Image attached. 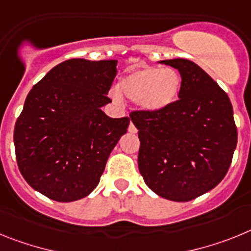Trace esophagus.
<instances>
[{"instance_id": "esophagus-1", "label": "esophagus", "mask_w": 251, "mask_h": 251, "mask_svg": "<svg viewBox=\"0 0 251 251\" xmlns=\"http://www.w3.org/2000/svg\"><path fill=\"white\" fill-rule=\"evenodd\" d=\"M128 132H131V134H136L138 132V128L135 127V125L132 123H130V125H128Z\"/></svg>"}]
</instances>
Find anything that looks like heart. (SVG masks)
Instances as JSON below:
<instances>
[{
    "mask_svg": "<svg viewBox=\"0 0 251 251\" xmlns=\"http://www.w3.org/2000/svg\"><path fill=\"white\" fill-rule=\"evenodd\" d=\"M182 84V75L177 69L144 65L124 75L117 89L123 97L136 102L140 110L158 113L177 102ZM116 97L119 99L117 93Z\"/></svg>",
    "mask_w": 251,
    "mask_h": 251,
    "instance_id": "heart-1",
    "label": "heart"
}]
</instances>
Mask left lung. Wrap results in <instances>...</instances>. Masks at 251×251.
<instances>
[{
  "instance_id": "obj_1",
  "label": "left lung",
  "mask_w": 251,
  "mask_h": 251,
  "mask_svg": "<svg viewBox=\"0 0 251 251\" xmlns=\"http://www.w3.org/2000/svg\"><path fill=\"white\" fill-rule=\"evenodd\" d=\"M183 84L179 100L158 113L130 115L139 130L138 164L145 184L160 197L187 202L224 179L237 143L228 96L196 63L168 59Z\"/></svg>"
}]
</instances>
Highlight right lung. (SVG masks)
<instances>
[{
  "mask_svg": "<svg viewBox=\"0 0 251 251\" xmlns=\"http://www.w3.org/2000/svg\"><path fill=\"white\" fill-rule=\"evenodd\" d=\"M117 60L69 59L32 87L14 131L23 177L58 202L77 201L97 187L107 159L126 134L128 117L101 107L117 74Z\"/></svg>",
  "mask_w": 251,
  "mask_h": 251,
  "instance_id": "add662e5",
  "label": "right lung"
}]
</instances>
